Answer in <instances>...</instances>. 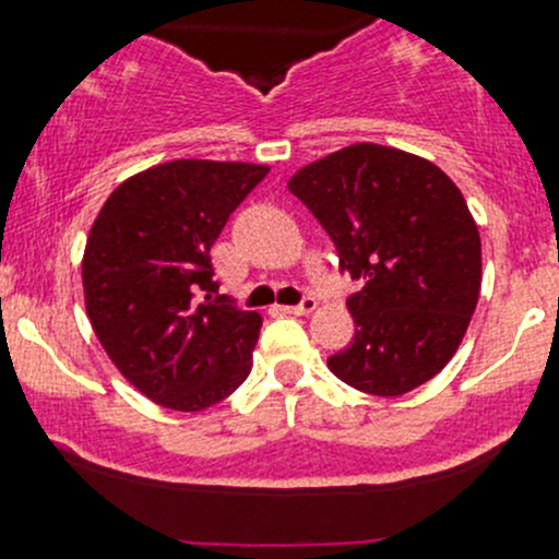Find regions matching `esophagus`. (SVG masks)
I'll use <instances>...</instances> for the list:
<instances>
[{
	"instance_id": "obj_1",
	"label": "esophagus",
	"mask_w": 559,
	"mask_h": 559,
	"mask_svg": "<svg viewBox=\"0 0 559 559\" xmlns=\"http://www.w3.org/2000/svg\"><path fill=\"white\" fill-rule=\"evenodd\" d=\"M316 306H319V302H316V297L306 295L300 302H297V306H286L284 311L286 313H297V316H308V313L316 311Z\"/></svg>"
}]
</instances>
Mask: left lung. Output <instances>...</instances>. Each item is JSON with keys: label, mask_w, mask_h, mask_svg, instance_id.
Here are the masks:
<instances>
[{"label": "left lung", "mask_w": 559, "mask_h": 559, "mask_svg": "<svg viewBox=\"0 0 559 559\" xmlns=\"http://www.w3.org/2000/svg\"><path fill=\"white\" fill-rule=\"evenodd\" d=\"M289 191L313 213L362 289L354 341L326 359L359 392L397 397L441 373L481 289V240L465 197L432 162L357 143L306 165Z\"/></svg>", "instance_id": "left-lung-1"}]
</instances>
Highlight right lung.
I'll list each match as a JSON object with an SVG mask.
<instances>
[{
  "mask_svg": "<svg viewBox=\"0 0 559 559\" xmlns=\"http://www.w3.org/2000/svg\"><path fill=\"white\" fill-rule=\"evenodd\" d=\"M270 167L178 159L123 180L83 253L86 311L123 379L173 411L222 403L251 373L259 313L218 295L211 248Z\"/></svg>",
  "mask_w": 559,
  "mask_h": 559,
  "instance_id": "right-lung-1",
  "label": "right lung"
}]
</instances>
